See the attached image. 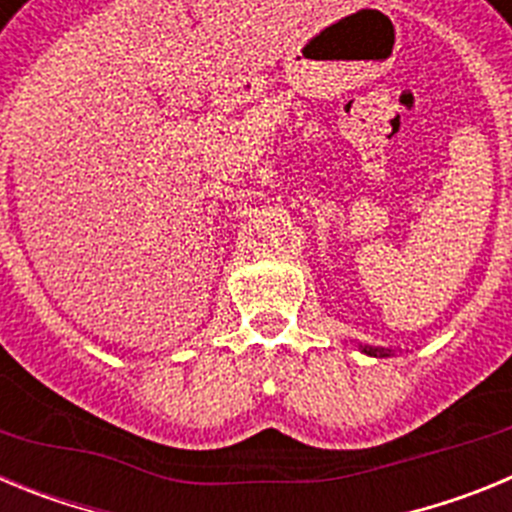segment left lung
<instances>
[{
	"label": "left lung",
	"mask_w": 512,
	"mask_h": 512,
	"mask_svg": "<svg viewBox=\"0 0 512 512\" xmlns=\"http://www.w3.org/2000/svg\"><path fill=\"white\" fill-rule=\"evenodd\" d=\"M366 356H377V359H384V356H392V348L382 346H359Z\"/></svg>",
	"instance_id": "8db88e82"
}]
</instances>
